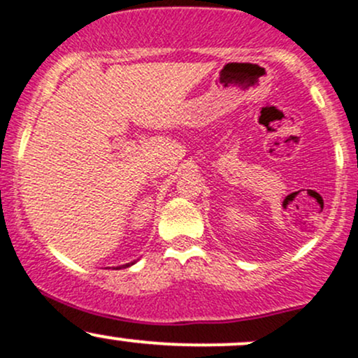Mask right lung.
<instances>
[{"label": "right lung", "mask_w": 358, "mask_h": 358, "mask_svg": "<svg viewBox=\"0 0 358 358\" xmlns=\"http://www.w3.org/2000/svg\"><path fill=\"white\" fill-rule=\"evenodd\" d=\"M131 264H134V262H129V264H123L122 268H129V266H131Z\"/></svg>", "instance_id": "1"}]
</instances>
